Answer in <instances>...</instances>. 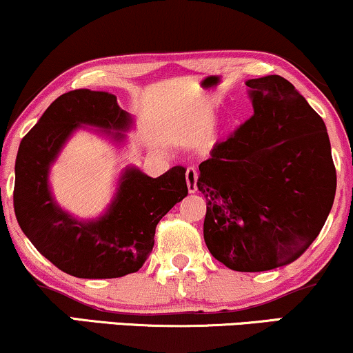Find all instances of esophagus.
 <instances>
[{
  "label": "esophagus",
  "mask_w": 353,
  "mask_h": 353,
  "mask_svg": "<svg viewBox=\"0 0 353 353\" xmlns=\"http://www.w3.org/2000/svg\"><path fill=\"white\" fill-rule=\"evenodd\" d=\"M197 171H195V168H187L185 171V182H187V189H189L190 194H194V192H197Z\"/></svg>",
  "instance_id": "1"
}]
</instances>
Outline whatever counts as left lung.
Returning a JSON list of instances; mask_svg holds the SVG:
<instances>
[{
	"label": "left lung",
	"instance_id": "obj_1",
	"mask_svg": "<svg viewBox=\"0 0 353 353\" xmlns=\"http://www.w3.org/2000/svg\"><path fill=\"white\" fill-rule=\"evenodd\" d=\"M254 114L200 163L203 239L231 270L264 272L296 261L323 230L336 166L324 120L279 74L248 79Z\"/></svg>",
	"mask_w": 353,
	"mask_h": 353
}]
</instances>
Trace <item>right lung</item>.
Returning <instances> with one entry per match:
<instances>
[{"label":"right lung","instance_id":"obj_1","mask_svg":"<svg viewBox=\"0 0 353 353\" xmlns=\"http://www.w3.org/2000/svg\"><path fill=\"white\" fill-rule=\"evenodd\" d=\"M79 123L107 132L130 127V115L105 91L74 89L48 105L21 140L16 158L14 213L21 230L53 265L78 279H117L133 274L153 251L159 220L187 195L185 169L163 176L127 169L109 212L78 221L58 208L48 190V168Z\"/></svg>","mask_w":353,"mask_h":353}]
</instances>
